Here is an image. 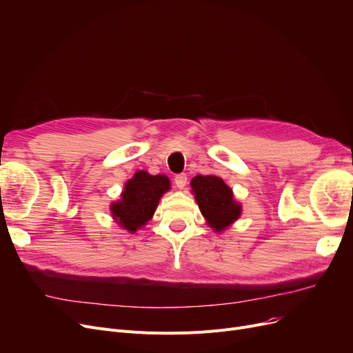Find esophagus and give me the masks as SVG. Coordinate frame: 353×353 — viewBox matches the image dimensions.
<instances>
[{
    "label": "esophagus",
    "instance_id": "obj_1",
    "mask_svg": "<svg viewBox=\"0 0 353 353\" xmlns=\"http://www.w3.org/2000/svg\"><path fill=\"white\" fill-rule=\"evenodd\" d=\"M174 183H176V186L179 189H183L184 186H186V183H188V174H184V173L176 174L174 176Z\"/></svg>",
    "mask_w": 353,
    "mask_h": 353
}]
</instances>
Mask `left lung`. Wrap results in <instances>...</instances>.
<instances>
[{"label":"left lung","mask_w":353,"mask_h":353,"mask_svg":"<svg viewBox=\"0 0 353 353\" xmlns=\"http://www.w3.org/2000/svg\"><path fill=\"white\" fill-rule=\"evenodd\" d=\"M190 184L201 214L216 232L226 229L239 219L242 209L233 200L232 189L220 177L196 176Z\"/></svg>","instance_id":"left-lung-1"}]
</instances>
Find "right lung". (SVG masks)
Segmentation results:
<instances>
[{
	"label": "right lung",
	"instance_id": "obj_1",
	"mask_svg": "<svg viewBox=\"0 0 353 353\" xmlns=\"http://www.w3.org/2000/svg\"><path fill=\"white\" fill-rule=\"evenodd\" d=\"M169 189L170 180L165 176H152L140 170L125 183L121 200L111 205V213L120 226L136 232L152 219L161 194Z\"/></svg>",
	"mask_w": 353,
	"mask_h": 353
}]
</instances>
